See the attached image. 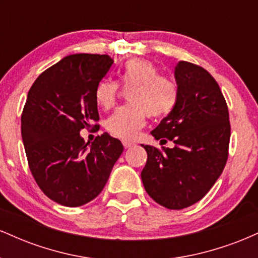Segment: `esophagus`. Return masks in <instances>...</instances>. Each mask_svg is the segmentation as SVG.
<instances>
[{
    "instance_id": "obj_1",
    "label": "esophagus",
    "mask_w": 258,
    "mask_h": 258,
    "mask_svg": "<svg viewBox=\"0 0 258 258\" xmlns=\"http://www.w3.org/2000/svg\"><path fill=\"white\" fill-rule=\"evenodd\" d=\"M122 144H123V147L126 148V149H127V148H131V147L135 146V143H132V142H128V141H123Z\"/></svg>"
}]
</instances>
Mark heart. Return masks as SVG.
<instances>
[{
  "label": "heart",
  "mask_w": 258,
  "mask_h": 258,
  "mask_svg": "<svg viewBox=\"0 0 258 258\" xmlns=\"http://www.w3.org/2000/svg\"><path fill=\"white\" fill-rule=\"evenodd\" d=\"M119 84L127 94L130 105L121 106L106 120L105 127L115 137L135 139L150 117H164L173 110L179 98L178 86L173 80L162 76L152 61L130 59L120 72ZM119 85L110 79H103L94 91V102L109 110L115 105Z\"/></svg>",
  "instance_id": "1"
}]
</instances>
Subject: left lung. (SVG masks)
Returning <instances> with one entry per match:
<instances>
[{
    "label": "left lung",
    "instance_id": "left-lung-1",
    "mask_svg": "<svg viewBox=\"0 0 258 258\" xmlns=\"http://www.w3.org/2000/svg\"><path fill=\"white\" fill-rule=\"evenodd\" d=\"M177 105L152 135L173 148L143 146L147 164L142 182L154 201L171 210L203 199L221 176L228 159L230 123L220 86L204 68L179 61L174 68Z\"/></svg>",
    "mask_w": 258,
    "mask_h": 258
}]
</instances>
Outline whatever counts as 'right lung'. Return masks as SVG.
Masks as SVG:
<instances>
[{
	"mask_svg": "<svg viewBox=\"0 0 258 258\" xmlns=\"http://www.w3.org/2000/svg\"><path fill=\"white\" fill-rule=\"evenodd\" d=\"M112 63L106 54L68 55L44 70L28 93L22 138L29 167L44 195L63 206L98 197L123 152L106 132L91 144L80 136L99 120L94 91Z\"/></svg>",
	"mask_w": 258,
	"mask_h": 258,
	"instance_id": "add662e5",
	"label": "right lung"
}]
</instances>
